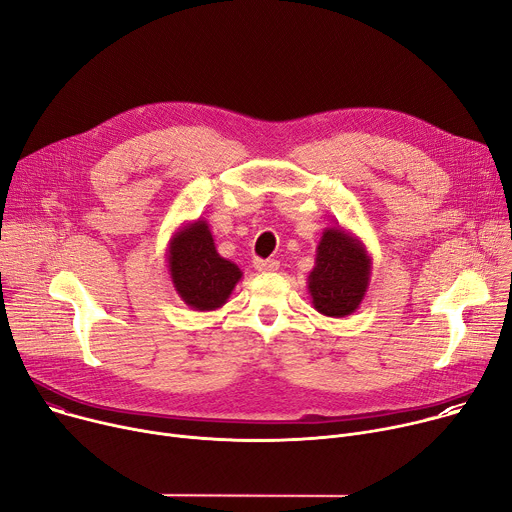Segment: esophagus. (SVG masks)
<instances>
[{"label":"esophagus","instance_id":"34e87169","mask_svg":"<svg viewBox=\"0 0 512 512\" xmlns=\"http://www.w3.org/2000/svg\"><path fill=\"white\" fill-rule=\"evenodd\" d=\"M253 265L261 273H273V271L280 269V261H275V259H255Z\"/></svg>","mask_w":512,"mask_h":512}]
</instances>
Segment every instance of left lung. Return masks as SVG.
Returning a JSON list of instances; mask_svg holds the SVG:
<instances>
[{"mask_svg":"<svg viewBox=\"0 0 512 512\" xmlns=\"http://www.w3.org/2000/svg\"><path fill=\"white\" fill-rule=\"evenodd\" d=\"M369 277L371 257L363 241L339 224L324 228L308 273L314 310L331 318L353 314L369 288Z\"/></svg>","mask_w":512,"mask_h":512,"instance_id":"8db88e82","label":"left lung"}]
</instances>
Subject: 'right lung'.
Listing matches in <instances>:
<instances>
[{
	"instance_id": "1",
	"label": "right lung",
	"mask_w": 512,
	"mask_h": 512,
	"mask_svg": "<svg viewBox=\"0 0 512 512\" xmlns=\"http://www.w3.org/2000/svg\"><path fill=\"white\" fill-rule=\"evenodd\" d=\"M167 269L179 298L192 310H216L226 304L243 271L216 251L204 218L179 226L167 247Z\"/></svg>"
}]
</instances>
